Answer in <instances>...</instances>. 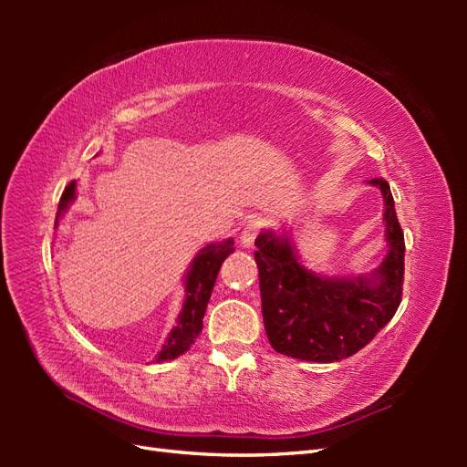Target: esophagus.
I'll return each mask as SVG.
<instances>
[{
  "label": "esophagus",
  "instance_id": "esophagus-1",
  "mask_svg": "<svg viewBox=\"0 0 467 467\" xmlns=\"http://www.w3.org/2000/svg\"><path fill=\"white\" fill-rule=\"evenodd\" d=\"M263 231V221L261 218H251V221H246L243 231H241V243L243 246H253L254 239L259 236V233Z\"/></svg>",
  "mask_w": 467,
  "mask_h": 467
}]
</instances>
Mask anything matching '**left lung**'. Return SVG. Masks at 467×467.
<instances>
[{
	"label": "left lung",
	"mask_w": 467,
	"mask_h": 467,
	"mask_svg": "<svg viewBox=\"0 0 467 467\" xmlns=\"http://www.w3.org/2000/svg\"><path fill=\"white\" fill-rule=\"evenodd\" d=\"M381 188L389 253L373 276L323 279L296 261L293 246L273 233L254 241L265 331L273 349L295 359L333 363L355 355L391 321L403 293L405 241L385 178Z\"/></svg>",
	"instance_id": "obj_1"
}]
</instances>
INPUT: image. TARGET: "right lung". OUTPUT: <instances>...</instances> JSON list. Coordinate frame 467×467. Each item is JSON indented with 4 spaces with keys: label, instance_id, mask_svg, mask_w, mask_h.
<instances>
[{
    "label": "right lung",
    "instance_id": "add662e5",
    "mask_svg": "<svg viewBox=\"0 0 467 467\" xmlns=\"http://www.w3.org/2000/svg\"><path fill=\"white\" fill-rule=\"evenodd\" d=\"M76 196V182L72 181L62 192V198H59L57 204V214H56V224L59 221V216L64 214L67 204L74 201ZM234 241H224L218 244H208L204 249L196 254V259L192 261L191 271H188L186 276V301L182 305V313L178 317V323L174 329L168 335V339L161 353L156 355V361H171L176 359L178 355H182L192 347L194 339L202 331V317L206 311L208 299H211L213 286L216 281V275L221 271V265L231 253Z\"/></svg>",
    "mask_w": 467,
    "mask_h": 467
}]
</instances>
